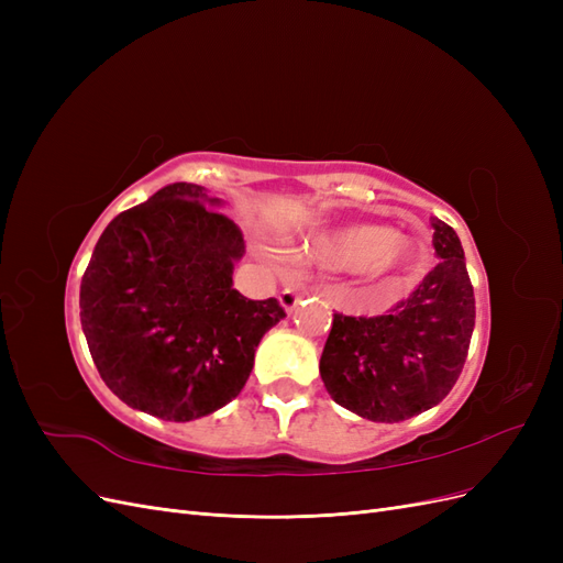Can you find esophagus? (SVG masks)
Masks as SVG:
<instances>
[{
  "label": "esophagus",
  "instance_id": "obj_1",
  "mask_svg": "<svg viewBox=\"0 0 563 563\" xmlns=\"http://www.w3.org/2000/svg\"><path fill=\"white\" fill-rule=\"evenodd\" d=\"M298 300H300V294L294 291V288H284V291L279 294V305L286 312H291L298 305Z\"/></svg>",
  "mask_w": 563,
  "mask_h": 563
}]
</instances>
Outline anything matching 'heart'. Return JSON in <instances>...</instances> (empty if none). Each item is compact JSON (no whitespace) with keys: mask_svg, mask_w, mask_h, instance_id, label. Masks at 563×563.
<instances>
[{"mask_svg":"<svg viewBox=\"0 0 563 563\" xmlns=\"http://www.w3.org/2000/svg\"><path fill=\"white\" fill-rule=\"evenodd\" d=\"M310 261L335 269H366L371 279L395 286L413 277L422 267V255L411 242L401 240L387 225H347L319 234L305 246Z\"/></svg>","mask_w":563,"mask_h":563,"instance_id":"heart-1","label":"heart"}]
</instances>
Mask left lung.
<instances>
[{
  "label": "left lung",
  "instance_id": "8db88e82",
  "mask_svg": "<svg viewBox=\"0 0 563 563\" xmlns=\"http://www.w3.org/2000/svg\"><path fill=\"white\" fill-rule=\"evenodd\" d=\"M437 267L380 317L333 314L319 373L335 404L373 422H401L437 406L465 366L474 331V288L465 251L432 218Z\"/></svg>",
  "mask_w": 563,
  "mask_h": 563
}]
</instances>
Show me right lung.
<instances>
[{"mask_svg": "<svg viewBox=\"0 0 563 563\" xmlns=\"http://www.w3.org/2000/svg\"><path fill=\"white\" fill-rule=\"evenodd\" d=\"M220 203L201 185L162 187L112 220L81 277V329L100 378L162 420L230 404L286 317L277 298L249 300L232 286L246 246Z\"/></svg>", "mask_w": 563, "mask_h": 563, "instance_id": "obj_1", "label": "right lung"}]
</instances>
